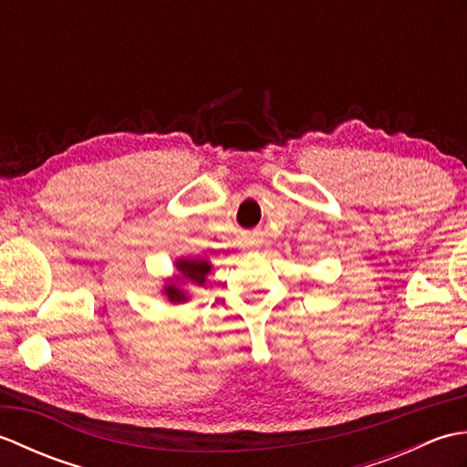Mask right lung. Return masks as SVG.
Returning a JSON list of instances; mask_svg holds the SVG:
<instances>
[{
  "instance_id": "right-lung-1",
  "label": "right lung",
  "mask_w": 467,
  "mask_h": 467,
  "mask_svg": "<svg viewBox=\"0 0 467 467\" xmlns=\"http://www.w3.org/2000/svg\"><path fill=\"white\" fill-rule=\"evenodd\" d=\"M176 266V276L174 279H168L164 285V295L171 303H184L188 296L182 289V283H192V285H204L206 283V275L211 273L213 265L208 261L201 259H178L174 263Z\"/></svg>"
}]
</instances>
